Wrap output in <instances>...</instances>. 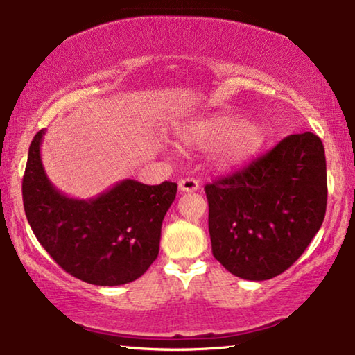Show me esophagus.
<instances>
[{"instance_id": "obj_1", "label": "esophagus", "mask_w": 355, "mask_h": 355, "mask_svg": "<svg viewBox=\"0 0 355 355\" xmlns=\"http://www.w3.org/2000/svg\"><path fill=\"white\" fill-rule=\"evenodd\" d=\"M178 189L182 193H196L199 189V182L194 178H183L178 182Z\"/></svg>"}]
</instances>
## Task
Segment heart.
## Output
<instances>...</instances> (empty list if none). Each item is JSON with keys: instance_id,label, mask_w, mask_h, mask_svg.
Here are the masks:
<instances>
[{"instance_id": "b5f03b06", "label": "heart", "mask_w": 355, "mask_h": 355, "mask_svg": "<svg viewBox=\"0 0 355 355\" xmlns=\"http://www.w3.org/2000/svg\"><path fill=\"white\" fill-rule=\"evenodd\" d=\"M177 137L188 148H208L221 141L215 150V162L221 168H235L250 162L262 150L267 129L262 123L241 121L226 114L184 125L178 129Z\"/></svg>"}]
</instances>
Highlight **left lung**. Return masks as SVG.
Here are the masks:
<instances>
[{"instance_id": "left-lung-1", "label": "left lung", "mask_w": 355, "mask_h": 355, "mask_svg": "<svg viewBox=\"0 0 355 355\" xmlns=\"http://www.w3.org/2000/svg\"><path fill=\"white\" fill-rule=\"evenodd\" d=\"M205 194L216 261L243 279L278 277L322 226L324 145L313 132L292 134L246 167L208 183Z\"/></svg>"}]
</instances>
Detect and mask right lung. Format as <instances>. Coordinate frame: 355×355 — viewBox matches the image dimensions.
Masks as SVG:
<instances>
[{"label": "right lung", "instance_id": "add662e5", "mask_svg": "<svg viewBox=\"0 0 355 355\" xmlns=\"http://www.w3.org/2000/svg\"><path fill=\"white\" fill-rule=\"evenodd\" d=\"M41 129L28 151L21 183L28 223L39 243L72 277L96 286L131 283L159 252L161 226L177 183L123 180L93 199L67 198L47 178Z\"/></svg>", "mask_w": 355, "mask_h": 355}]
</instances>
